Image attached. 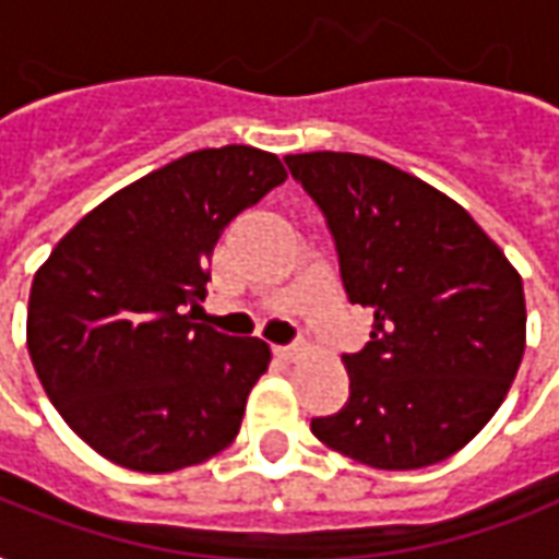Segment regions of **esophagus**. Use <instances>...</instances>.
<instances>
[{"mask_svg":"<svg viewBox=\"0 0 559 559\" xmlns=\"http://www.w3.org/2000/svg\"><path fill=\"white\" fill-rule=\"evenodd\" d=\"M299 350H302L299 345H275V354H278L281 360H296V357H299Z\"/></svg>","mask_w":559,"mask_h":559,"instance_id":"obj_1","label":"esophagus"}]
</instances>
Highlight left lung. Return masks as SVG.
Listing matches in <instances>:
<instances>
[{"label": "left lung", "instance_id": "obj_1", "mask_svg": "<svg viewBox=\"0 0 559 559\" xmlns=\"http://www.w3.org/2000/svg\"><path fill=\"white\" fill-rule=\"evenodd\" d=\"M372 333L345 354L350 396L311 432L372 469H424L497 415L526 342L524 284L466 209L362 154H290Z\"/></svg>", "mask_w": 559, "mask_h": 559}]
</instances>
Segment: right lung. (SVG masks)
Here are the masks:
<instances>
[{
	"label": "right lung",
	"instance_id": "add662e5",
	"mask_svg": "<svg viewBox=\"0 0 559 559\" xmlns=\"http://www.w3.org/2000/svg\"><path fill=\"white\" fill-rule=\"evenodd\" d=\"M281 159L205 147L81 217L35 272L26 345L62 420L135 472L197 466L239 436L266 342L217 333L193 308L221 233L272 187Z\"/></svg>",
	"mask_w": 559,
	"mask_h": 559
}]
</instances>
